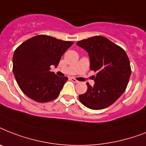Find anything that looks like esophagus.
<instances>
[{
	"instance_id": "1",
	"label": "esophagus",
	"mask_w": 146,
	"mask_h": 146,
	"mask_svg": "<svg viewBox=\"0 0 146 146\" xmlns=\"http://www.w3.org/2000/svg\"><path fill=\"white\" fill-rule=\"evenodd\" d=\"M70 80L72 82H75V83H77V82H79V81H78V80H76L75 78H73V77H70Z\"/></svg>"
}]
</instances>
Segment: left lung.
Listing matches in <instances>:
<instances>
[{
  "label": "left lung",
  "instance_id": "8db88e82",
  "mask_svg": "<svg viewBox=\"0 0 146 146\" xmlns=\"http://www.w3.org/2000/svg\"><path fill=\"white\" fill-rule=\"evenodd\" d=\"M89 53L90 70L98 72L94 76L95 85L86 83V93L79 99L92 110H102L113 104L127 89L131 67L125 50L108 38L97 35L77 42Z\"/></svg>",
  "mask_w": 146,
  "mask_h": 146
}]
</instances>
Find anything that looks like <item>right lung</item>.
Segmentation results:
<instances>
[{"label":"right lung","instance_id":"add662e5","mask_svg":"<svg viewBox=\"0 0 146 146\" xmlns=\"http://www.w3.org/2000/svg\"><path fill=\"white\" fill-rule=\"evenodd\" d=\"M73 44L38 35L25 41L15 50L13 72L26 96L40 103L57 98L68 78L50 72V66H57L62 55Z\"/></svg>","mask_w":146,"mask_h":146}]
</instances>
